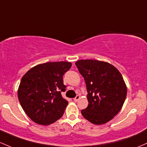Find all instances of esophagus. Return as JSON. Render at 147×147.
I'll list each match as a JSON object with an SVG mask.
<instances>
[{
	"label": "esophagus",
	"instance_id": "34e87169",
	"mask_svg": "<svg viewBox=\"0 0 147 147\" xmlns=\"http://www.w3.org/2000/svg\"><path fill=\"white\" fill-rule=\"evenodd\" d=\"M80 99V96L78 95V96H77L76 97L74 98V101H75V102H77Z\"/></svg>",
	"mask_w": 147,
	"mask_h": 147
}]
</instances>
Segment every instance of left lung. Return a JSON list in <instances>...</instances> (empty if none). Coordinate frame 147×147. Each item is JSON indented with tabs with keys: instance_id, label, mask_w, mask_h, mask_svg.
Returning a JSON list of instances; mask_svg holds the SVG:
<instances>
[{
	"instance_id": "obj_1",
	"label": "left lung",
	"mask_w": 147,
	"mask_h": 147,
	"mask_svg": "<svg viewBox=\"0 0 147 147\" xmlns=\"http://www.w3.org/2000/svg\"><path fill=\"white\" fill-rule=\"evenodd\" d=\"M84 78L88 107L82 114L96 125L106 123L121 110L127 94V87L120 72L110 63L97 60L75 63Z\"/></svg>"
}]
</instances>
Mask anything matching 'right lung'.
<instances>
[{"instance_id":"add662e5","label":"right lung","mask_w":147,"mask_h":147,"mask_svg":"<svg viewBox=\"0 0 147 147\" xmlns=\"http://www.w3.org/2000/svg\"><path fill=\"white\" fill-rule=\"evenodd\" d=\"M70 62H48L30 69L21 80L18 98L32 121L48 125L59 119L68 102L61 96L65 91L63 76L70 70Z\"/></svg>"}]
</instances>
